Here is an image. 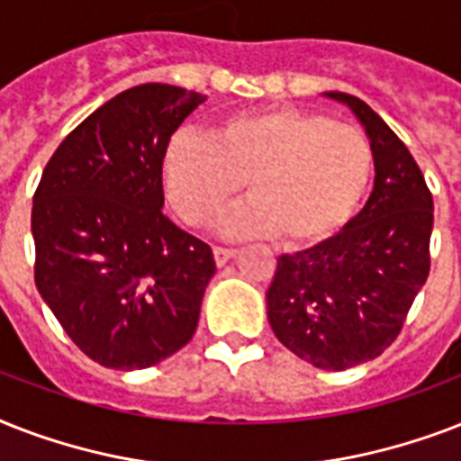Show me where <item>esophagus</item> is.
Returning a JSON list of instances; mask_svg holds the SVG:
<instances>
[{"instance_id":"esophagus-1","label":"esophagus","mask_w":461,"mask_h":461,"mask_svg":"<svg viewBox=\"0 0 461 461\" xmlns=\"http://www.w3.org/2000/svg\"><path fill=\"white\" fill-rule=\"evenodd\" d=\"M212 256H215L217 266H224L227 260H231V258H234V256H237V249H224V246H215V251H212Z\"/></svg>"}]
</instances>
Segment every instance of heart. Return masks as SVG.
Returning <instances> with one entry per match:
<instances>
[{
  "label": "heart",
  "mask_w": 461,
  "mask_h": 461,
  "mask_svg": "<svg viewBox=\"0 0 461 461\" xmlns=\"http://www.w3.org/2000/svg\"><path fill=\"white\" fill-rule=\"evenodd\" d=\"M184 222L205 227L249 184L251 201L222 220L230 237L280 231L289 246L328 241L349 224L373 174L371 143L321 112L270 107L224 119L212 136L181 131L162 159Z\"/></svg>",
  "instance_id": "1"
}]
</instances>
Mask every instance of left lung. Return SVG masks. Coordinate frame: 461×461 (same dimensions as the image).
Masks as SVG:
<instances>
[{"instance_id":"left-lung-1","label":"left lung","mask_w":461,"mask_h":461,"mask_svg":"<svg viewBox=\"0 0 461 461\" xmlns=\"http://www.w3.org/2000/svg\"><path fill=\"white\" fill-rule=\"evenodd\" d=\"M325 95L366 129L373 191L339 234L277 258L266 299L270 328L289 351L322 371H344L394 342L426 285L433 195L407 146L364 100Z\"/></svg>"}]
</instances>
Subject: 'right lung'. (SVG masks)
<instances>
[{"mask_svg":"<svg viewBox=\"0 0 461 461\" xmlns=\"http://www.w3.org/2000/svg\"><path fill=\"white\" fill-rule=\"evenodd\" d=\"M205 97L143 83L83 119L32 195L35 285L78 349L140 371L194 337L215 258L162 212V159Z\"/></svg>","mask_w":461,"mask_h":461,"instance_id":"add662e5","label":"right lung"}]
</instances>
